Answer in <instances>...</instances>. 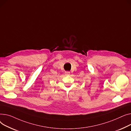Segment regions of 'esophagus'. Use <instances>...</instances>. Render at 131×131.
I'll return each mask as SVG.
<instances>
[{
  "label": "esophagus",
  "mask_w": 131,
  "mask_h": 131,
  "mask_svg": "<svg viewBox=\"0 0 131 131\" xmlns=\"http://www.w3.org/2000/svg\"><path fill=\"white\" fill-rule=\"evenodd\" d=\"M70 74V72H69V71H66L65 72V75H69Z\"/></svg>",
  "instance_id": "34e87169"
}]
</instances>
